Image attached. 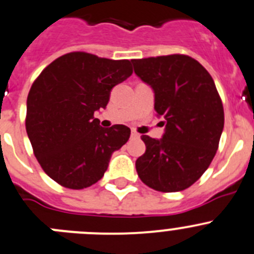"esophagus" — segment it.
Segmentation results:
<instances>
[{
	"instance_id": "obj_1",
	"label": "esophagus",
	"mask_w": 254,
	"mask_h": 254,
	"mask_svg": "<svg viewBox=\"0 0 254 254\" xmlns=\"http://www.w3.org/2000/svg\"><path fill=\"white\" fill-rule=\"evenodd\" d=\"M131 136H132V138H139V134H138V133H137V132H136V131H132Z\"/></svg>"
}]
</instances>
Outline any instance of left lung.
Here are the masks:
<instances>
[{
    "label": "left lung",
    "instance_id": "1",
    "mask_svg": "<svg viewBox=\"0 0 254 254\" xmlns=\"http://www.w3.org/2000/svg\"><path fill=\"white\" fill-rule=\"evenodd\" d=\"M134 73L152 87L154 110L165 118L161 139L141 137L146 152L136 161L142 182L159 192L190 187L218 149L224 112L213 78L186 55L132 60Z\"/></svg>",
    "mask_w": 254,
    "mask_h": 254
}]
</instances>
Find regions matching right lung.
<instances>
[{
  "label": "right lung",
  "instance_id": "obj_1",
  "mask_svg": "<svg viewBox=\"0 0 254 254\" xmlns=\"http://www.w3.org/2000/svg\"><path fill=\"white\" fill-rule=\"evenodd\" d=\"M132 72L128 60L86 52L64 55L41 72L28 93L26 131L48 177L71 190L103 177L131 129L125 125L103 128L95 112L106 108L111 89Z\"/></svg>",
  "mask_w": 254,
  "mask_h": 254
}]
</instances>
